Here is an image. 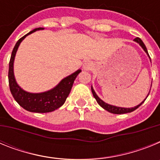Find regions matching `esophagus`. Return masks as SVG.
Masks as SVG:
<instances>
[{"instance_id":"34e87169","label":"esophagus","mask_w":160,"mask_h":160,"mask_svg":"<svg viewBox=\"0 0 160 160\" xmlns=\"http://www.w3.org/2000/svg\"><path fill=\"white\" fill-rule=\"evenodd\" d=\"M92 67L93 65L90 62H86L83 64V69H84V70H90Z\"/></svg>"}]
</instances>
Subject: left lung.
<instances>
[{
	"label": "left lung",
	"mask_w": 160,
	"mask_h": 160,
	"mask_svg": "<svg viewBox=\"0 0 160 160\" xmlns=\"http://www.w3.org/2000/svg\"><path fill=\"white\" fill-rule=\"evenodd\" d=\"M134 41L135 42H136L137 43H138L139 45H140L141 47L143 49V50L147 53V54L148 55V57L150 58L149 54H148V49H147L146 46H145V45H144V43L142 42V41L141 40L140 38H136L134 39ZM91 91H92V94L93 95H94V98L96 99V101H97V102L99 104L100 106H101L102 107L103 109H105L106 111H109V112L112 113V114H126V113H130V112H132V111H135L137 108H138V107H140L141 105H142V103L144 102V101L146 100V98H148V96L150 94V91H149V94H148V96L146 97V98L143 100V101L142 102L139 104V105L136 106V107H131V108H124V107H115V106H112V105H110V104H107V103H106L105 102H103L102 100L100 99L99 98H98V96L96 94V93L94 92V89H93V87H91Z\"/></svg>",
	"instance_id": "8db88e82"
}]
</instances>
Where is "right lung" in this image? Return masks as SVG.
Returning a JSON list of instances; mask_svg holds the SVG:
<instances>
[{
    "instance_id": "right-lung-1",
    "label": "right lung",
    "mask_w": 160,
    "mask_h": 160,
    "mask_svg": "<svg viewBox=\"0 0 160 160\" xmlns=\"http://www.w3.org/2000/svg\"><path fill=\"white\" fill-rule=\"evenodd\" d=\"M42 29H44L36 28L20 38L12 49L10 61H9V66H8V84L12 97L16 100L17 102L25 110L35 113L51 112L62 107L66 102L68 95L70 94L73 82L78 75V73L82 71L81 70H78L68 77L63 78L54 88L46 92L36 93V94L29 93L22 90L18 86L13 73L14 58L18 47L25 37L35 31L42 30Z\"/></svg>"
}]
</instances>
